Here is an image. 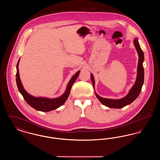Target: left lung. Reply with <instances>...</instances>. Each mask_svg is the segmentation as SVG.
Wrapping results in <instances>:
<instances>
[{"instance_id": "1", "label": "left lung", "mask_w": 160, "mask_h": 160, "mask_svg": "<svg viewBox=\"0 0 160 160\" xmlns=\"http://www.w3.org/2000/svg\"><path fill=\"white\" fill-rule=\"evenodd\" d=\"M134 45L136 47L137 53L138 55V62L137 66V78L135 82V83L129 90L128 93L123 98L121 99H114L104 98L101 97L95 92V95L99 101L104 106L114 108H121L123 107L129 105L135 99L137 98L139 95L142 86L144 83V68L143 66V63L144 61V53L142 50L141 49L137 38L134 39ZM91 78L92 82L95 89V79L92 74H91Z\"/></svg>"}]
</instances>
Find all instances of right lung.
Masks as SVG:
<instances>
[{
	"mask_svg": "<svg viewBox=\"0 0 160 160\" xmlns=\"http://www.w3.org/2000/svg\"><path fill=\"white\" fill-rule=\"evenodd\" d=\"M20 59L18 61L17 64V74H16V83L17 85V88L18 89V91L22 95L24 100L26 101V102L32 107V108H35V110L43 112H47L52 110H55L59 107L62 106L65 101H67V98H68L70 91L71 89V87L73 83L76 80L78 76L80 71H77L76 73L74 74V76L71 78L68 83L67 84V88L65 92L63 95H62L59 97L56 98H48L46 97H35L31 94H29L28 92L26 91V90L24 89L23 84L22 83L20 74H19V69H18V64H19Z\"/></svg>",
	"mask_w": 160,
	"mask_h": 160,
	"instance_id": "obj_1",
	"label": "right lung"
}]
</instances>
